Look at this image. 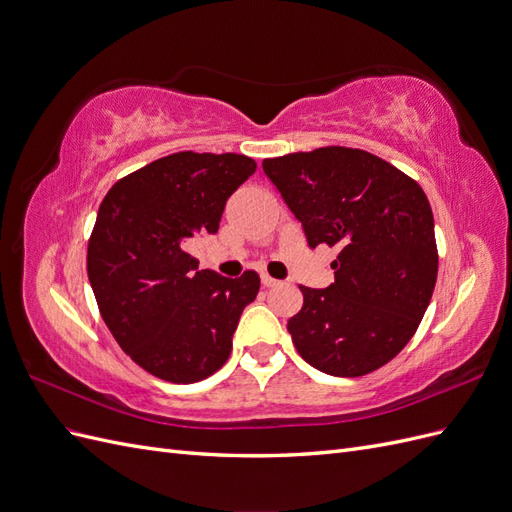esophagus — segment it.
<instances>
[{
  "label": "esophagus",
  "mask_w": 512,
  "mask_h": 512,
  "mask_svg": "<svg viewBox=\"0 0 512 512\" xmlns=\"http://www.w3.org/2000/svg\"><path fill=\"white\" fill-rule=\"evenodd\" d=\"M260 282H262V286H265V288H273V286L280 284V282L273 280V277H271V275H267V273H262V275H260Z\"/></svg>",
  "instance_id": "esophagus-1"
}]
</instances>
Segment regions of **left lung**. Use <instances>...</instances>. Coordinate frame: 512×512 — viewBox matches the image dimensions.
Returning a JSON list of instances; mask_svg holds the SVG:
<instances>
[{
	"instance_id": "left-lung-1",
	"label": "left lung",
	"mask_w": 512,
	"mask_h": 512,
	"mask_svg": "<svg viewBox=\"0 0 512 512\" xmlns=\"http://www.w3.org/2000/svg\"><path fill=\"white\" fill-rule=\"evenodd\" d=\"M309 247L327 243L335 282L307 288L288 333L303 359L356 378L386 365L421 324L438 280L429 200L412 177L374 153L320 147L262 162Z\"/></svg>"
}]
</instances>
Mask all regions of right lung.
I'll use <instances>...</instances> for the list:
<instances>
[{"instance_id": "right-lung-1", "label": "right lung", "mask_w": 512, "mask_h": 512, "mask_svg": "<svg viewBox=\"0 0 512 512\" xmlns=\"http://www.w3.org/2000/svg\"><path fill=\"white\" fill-rule=\"evenodd\" d=\"M239 153L179 151L119 179L104 196L87 245V275L121 350L151 376L192 384L230 356L256 271L222 277L188 254L218 232L228 196L254 175Z\"/></svg>"}]
</instances>
